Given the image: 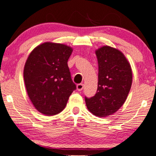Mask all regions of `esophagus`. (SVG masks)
I'll return each mask as SVG.
<instances>
[{
	"label": "esophagus",
	"instance_id": "1",
	"mask_svg": "<svg viewBox=\"0 0 156 156\" xmlns=\"http://www.w3.org/2000/svg\"><path fill=\"white\" fill-rule=\"evenodd\" d=\"M83 88V83H79L77 85V90H78V91L82 90Z\"/></svg>",
	"mask_w": 156,
	"mask_h": 156
}]
</instances>
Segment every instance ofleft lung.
Wrapping results in <instances>:
<instances>
[{"label":"left lung","instance_id":"1","mask_svg":"<svg viewBox=\"0 0 156 156\" xmlns=\"http://www.w3.org/2000/svg\"><path fill=\"white\" fill-rule=\"evenodd\" d=\"M98 65V88L90 98L85 96L93 114L105 117L115 113L125 103L133 81L132 69L123 53L109 46L96 51Z\"/></svg>","mask_w":156,"mask_h":156}]
</instances>
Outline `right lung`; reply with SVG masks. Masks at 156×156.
I'll list each match as a JSON object with an SVG mask.
<instances>
[{
    "label": "right lung",
    "mask_w": 156,
    "mask_h": 156,
    "mask_svg": "<svg viewBox=\"0 0 156 156\" xmlns=\"http://www.w3.org/2000/svg\"><path fill=\"white\" fill-rule=\"evenodd\" d=\"M72 52L67 45L45 42L27 58L23 69L26 88L33 105L43 114L62 112L76 89L68 66Z\"/></svg>",
    "instance_id": "1"
}]
</instances>
